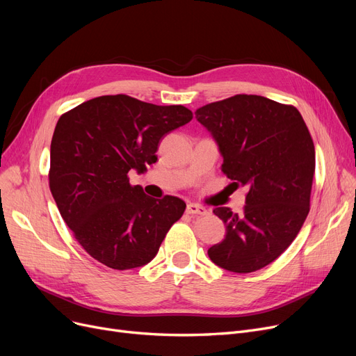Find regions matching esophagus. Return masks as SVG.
Returning a JSON list of instances; mask_svg holds the SVG:
<instances>
[{
  "mask_svg": "<svg viewBox=\"0 0 356 356\" xmlns=\"http://www.w3.org/2000/svg\"><path fill=\"white\" fill-rule=\"evenodd\" d=\"M186 212H188L189 215H207L209 213V211L207 208H203L202 204H197V203H189L188 208H186Z\"/></svg>",
  "mask_w": 356,
  "mask_h": 356,
  "instance_id": "esophagus-1",
  "label": "esophagus"
}]
</instances>
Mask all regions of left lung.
<instances>
[{
    "mask_svg": "<svg viewBox=\"0 0 356 356\" xmlns=\"http://www.w3.org/2000/svg\"><path fill=\"white\" fill-rule=\"evenodd\" d=\"M223 159L222 172L248 195L241 213L216 208L227 235L208 250L232 273H252L282 255L309 213L314 145L294 106L259 95H235L196 109Z\"/></svg>",
    "mask_w": 356,
    "mask_h": 356,
    "instance_id": "8db88e82",
    "label": "left lung"
}]
</instances>
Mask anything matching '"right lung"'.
<instances>
[{
    "label": "right lung",
    "instance_id": "obj_1",
    "mask_svg": "<svg viewBox=\"0 0 356 356\" xmlns=\"http://www.w3.org/2000/svg\"><path fill=\"white\" fill-rule=\"evenodd\" d=\"M183 105H154L128 95L89 99L63 114L50 145L49 184L82 248L104 266L148 264L186 209L175 196L149 197L128 172H147L160 140L188 124Z\"/></svg>",
    "mask_w": 356,
    "mask_h": 356
}]
</instances>
